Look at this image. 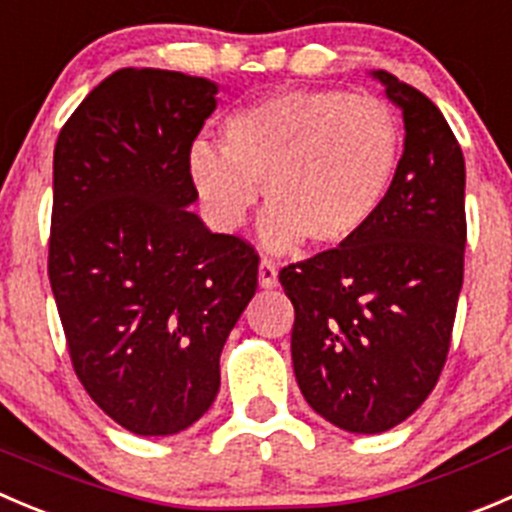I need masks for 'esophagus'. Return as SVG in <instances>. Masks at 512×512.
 Masks as SVG:
<instances>
[{"mask_svg": "<svg viewBox=\"0 0 512 512\" xmlns=\"http://www.w3.org/2000/svg\"><path fill=\"white\" fill-rule=\"evenodd\" d=\"M257 280H260V287L270 290V287L277 285V267L272 265L270 260H262L260 267H257Z\"/></svg>", "mask_w": 512, "mask_h": 512, "instance_id": "esophagus-1", "label": "esophagus"}]
</instances>
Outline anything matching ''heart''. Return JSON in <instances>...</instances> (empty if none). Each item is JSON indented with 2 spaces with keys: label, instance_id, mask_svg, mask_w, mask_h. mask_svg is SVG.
<instances>
[{
  "label": "heart",
  "instance_id": "heart-1",
  "mask_svg": "<svg viewBox=\"0 0 512 512\" xmlns=\"http://www.w3.org/2000/svg\"><path fill=\"white\" fill-rule=\"evenodd\" d=\"M403 132L390 104L345 89H297L237 109L225 147L197 140L187 175L212 225L232 232L267 200L260 240L285 252L310 240L337 247L360 235L393 187Z\"/></svg>",
  "mask_w": 512,
  "mask_h": 512
}]
</instances>
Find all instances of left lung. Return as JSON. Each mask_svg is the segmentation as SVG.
I'll use <instances>...</instances> for the list:
<instances>
[{"instance_id": "8db88e82", "label": "left lung", "mask_w": 512, "mask_h": 512, "mask_svg": "<svg viewBox=\"0 0 512 512\" xmlns=\"http://www.w3.org/2000/svg\"><path fill=\"white\" fill-rule=\"evenodd\" d=\"M370 77L403 112L393 187L360 235L280 272L297 385L317 415L357 435L395 428L433 393L465 255V160L450 124L390 72Z\"/></svg>"}]
</instances>
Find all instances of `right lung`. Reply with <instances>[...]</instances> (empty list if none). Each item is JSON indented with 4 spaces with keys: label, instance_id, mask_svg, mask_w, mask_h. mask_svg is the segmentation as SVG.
Returning <instances> with one entry per match:
<instances>
[{
    "label": "right lung",
    "instance_id": "1",
    "mask_svg": "<svg viewBox=\"0 0 512 512\" xmlns=\"http://www.w3.org/2000/svg\"><path fill=\"white\" fill-rule=\"evenodd\" d=\"M217 82L124 67L84 97L54 145L49 282L89 398L145 438L215 403L220 352L257 290V255L190 210L187 155Z\"/></svg>",
    "mask_w": 512,
    "mask_h": 512
}]
</instances>
